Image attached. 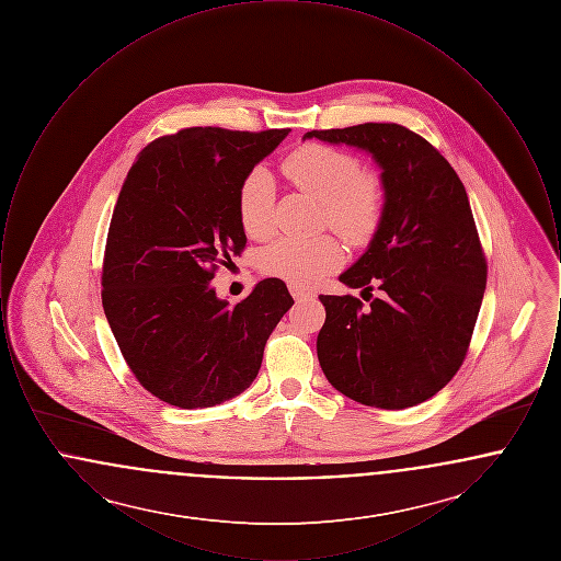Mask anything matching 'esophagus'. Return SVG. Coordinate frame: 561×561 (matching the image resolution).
<instances>
[{
    "label": "esophagus",
    "mask_w": 561,
    "mask_h": 561,
    "mask_svg": "<svg viewBox=\"0 0 561 561\" xmlns=\"http://www.w3.org/2000/svg\"><path fill=\"white\" fill-rule=\"evenodd\" d=\"M290 294L294 296V300H307V298H313V293L300 288V286H293L290 284Z\"/></svg>",
    "instance_id": "34e87169"
}]
</instances>
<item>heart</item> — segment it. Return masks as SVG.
<instances>
[{
  "instance_id": "obj_1",
  "label": "heart",
  "mask_w": 561,
  "mask_h": 561,
  "mask_svg": "<svg viewBox=\"0 0 561 561\" xmlns=\"http://www.w3.org/2000/svg\"><path fill=\"white\" fill-rule=\"evenodd\" d=\"M284 176L300 193L318 199L323 220L348 241L373 236L382 193L378 183L359 174V161L343 151L323 145H302L282 161ZM275 187L265 170H252L238 193L241 227L252 240H267L273 231ZM343 250L330 236L320 238H279L263 252L261 267L293 286L309 288L341 265Z\"/></svg>"
}]
</instances>
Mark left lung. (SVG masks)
Listing matches in <instances>:
<instances>
[{
	"instance_id": "obj_1",
	"label": "left lung",
	"mask_w": 561,
	"mask_h": 561,
	"mask_svg": "<svg viewBox=\"0 0 561 561\" xmlns=\"http://www.w3.org/2000/svg\"><path fill=\"white\" fill-rule=\"evenodd\" d=\"M380 168L382 210L366 252L339 275L373 293L323 296L318 359L330 385L364 405L401 410L433 398L460 368L485 290V259L453 165L400 124L311 130Z\"/></svg>"
}]
</instances>
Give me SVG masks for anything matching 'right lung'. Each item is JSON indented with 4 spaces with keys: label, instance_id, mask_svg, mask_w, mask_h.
<instances>
[{
    "label": "right lung",
    "instance_id": "right-lung-1",
    "mask_svg": "<svg viewBox=\"0 0 561 561\" xmlns=\"http://www.w3.org/2000/svg\"><path fill=\"white\" fill-rule=\"evenodd\" d=\"M290 130L187 128L147 145L108 227L103 309L138 382L176 408H210L245 391L273 328L294 305L277 277L238 305L218 298V265L240 254L243 179Z\"/></svg>",
    "mask_w": 561,
    "mask_h": 561
}]
</instances>
